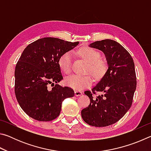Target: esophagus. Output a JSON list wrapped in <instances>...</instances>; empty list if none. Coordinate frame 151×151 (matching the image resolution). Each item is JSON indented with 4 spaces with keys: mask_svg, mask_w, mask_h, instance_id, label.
Wrapping results in <instances>:
<instances>
[{
    "mask_svg": "<svg viewBox=\"0 0 151 151\" xmlns=\"http://www.w3.org/2000/svg\"><path fill=\"white\" fill-rule=\"evenodd\" d=\"M82 94H83V93H82V92L80 91H75V94L76 96H81V95H82Z\"/></svg>",
    "mask_w": 151,
    "mask_h": 151,
    "instance_id": "1",
    "label": "esophagus"
}]
</instances>
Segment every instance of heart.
Wrapping results in <instances>:
<instances>
[{"label": "heart", "mask_w": 151, "mask_h": 151, "mask_svg": "<svg viewBox=\"0 0 151 151\" xmlns=\"http://www.w3.org/2000/svg\"><path fill=\"white\" fill-rule=\"evenodd\" d=\"M78 53L82 57L88 61L89 65L87 72H91L96 78H101L107 70L106 59L100 57V53L96 50L89 47L80 48ZM73 52L68 51L61 56L58 60V65L63 72L69 74L72 70ZM65 83L68 86L76 90H81L88 87L93 83V78L90 75H72L65 79Z\"/></svg>", "instance_id": "obj_1"}]
</instances>
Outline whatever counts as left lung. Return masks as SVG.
Instances as JSON below:
<instances>
[{
  "instance_id": "obj_1",
  "label": "left lung",
  "mask_w": 151,
  "mask_h": 151,
  "mask_svg": "<svg viewBox=\"0 0 151 151\" xmlns=\"http://www.w3.org/2000/svg\"><path fill=\"white\" fill-rule=\"evenodd\" d=\"M89 47L105 55L108 69L101 80L85 94L90 104L82 110L83 121L97 127H107L119 121L131 108L137 87L134 64L129 52L113 40L96 41ZM96 91L101 93L94 97Z\"/></svg>"
}]
</instances>
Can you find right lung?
Instances as JSON below:
<instances>
[{"label": "right lung", "mask_w": 151, "mask_h": 151, "mask_svg": "<svg viewBox=\"0 0 151 151\" xmlns=\"http://www.w3.org/2000/svg\"><path fill=\"white\" fill-rule=\"evenodd\" d=\"M78 43L45 37L24 48L15 67L14 92L20 106L30 117L52 121L60 114L63 101L75 95L71 88L57 84L63 79L58 60Z\"/></svg>", "instance_id": "obj_1"}]
</instances>
